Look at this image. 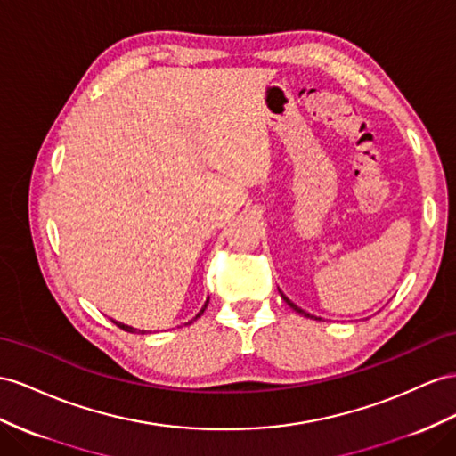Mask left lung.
Listing matches in <instances>:
<instances>
[{
  "instance_id": "8db88e82",
  "label": "left lung",
  "mask_w": 456,
  "mask_h": 456,
  "mask_svg": "<svg viewBox=\"0 0 456 456\" xmlns=\"http://www.w3.org/2000/svg\"><path fill=\"white\" fill-rule=\"evenodd\" d=\"M281 298H283V300H285V302H287V305H289V306H290V308H293V310H295V312H298V314H302V316H306V318H314V316H310V314H308V312H305V310H302V308H298V306H297V305H293V302H290V300H289V298H287V297H285V295H283V293H281ZM316 320H318V318H316Z\"/></svg>"
}]
</instances>
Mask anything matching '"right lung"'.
I'll use <instances>...</instances> for the list:
<instances>
[{
  "mask_svg": "<svg viewBox=\"0 0 456 456\" xmlns=\"http://www.w3.org/2000/svg\"><path fill=\"white\" fill-rule=\"evenodd\" d=\"M208 302H209V298L206 300V305L202 306V310L196 314V318H200V316H202V314H204V310H206V306H208ZM196 318H194V320H196ZM113 323L117 325V328H121L123 331H128V333H134V331H136L134 328H131V325H125V323H121V322H113ZM189 323H191V322H189ZM140 333H146V331H140Z\"/></svg>",
  "mask_w": 456,
  "mask_h": 456,
  "instance_id": "1",
  "label": "right lung"
}]
</instances>
